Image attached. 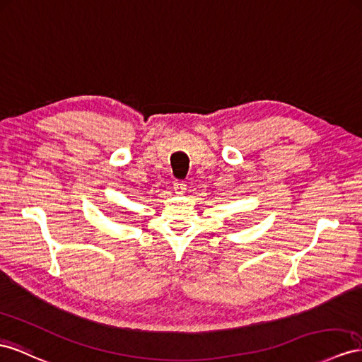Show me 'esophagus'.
<instances>
[{
    "instance_id": "1",
    "label": "esophagus",
    "mask_w": 362,
    "mask_h": 362,
    "mask_svg": "<svg viewBox=\"0 0 362 362\" xmlns=\"http://www.w3.org/2000/svg\"><path fill=\"white\" fill-rule=\"evenodd\" d=\"M173 189L175 194H183L185 191H187V183L182 182V180H175L173 183Z\"/></svg>"
}]
</instances>
